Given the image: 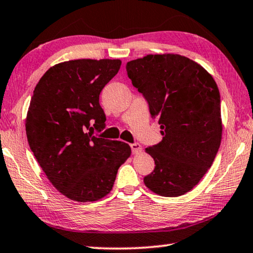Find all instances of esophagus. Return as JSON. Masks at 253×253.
Instances as JSON below:
<instances>
[{"label":"esophagus","instance_id":"esophagus-1","mask_svg":"<svg viewBox=\"0 0 253 253\" xmlns=\"http://www.w3.org/2000/svg\"><path fill=\"white\" fill-rule=\"evenodd\" d=\"M130 148H131V152H133V154H138L142 152V146L139 143L130 144Z\"/></svg>","mask_w":253,"mask_h":253}]
</instances>
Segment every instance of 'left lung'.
<instances>
[{
	"label": "left lung",
	"mask_w": 253,
	"mask_h": 253,
	"mask_svg": "<svg viewBox=\"0 0 253 253\" xmlns=\"http://www.w3.org/2000/svg\"><path fill=\"white\" fill-rule=\"evenodd\" d=\"M126 71L162 129V141L145 148L155 168L144 183L164 197L186 194L211 167L222 139L220 97L213 76L174 54L134 59Z\"/></svg>",
	"instance_id": "left-lung-1"
}]
</instances>
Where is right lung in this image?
Returning <instances> with one entry per match:
<instances>
[{
  "instance_id": "add662e5",
  "label": "right lung",
  "mask_w": 253,
  "mask_h": 253,
  "mask_svg": "<svg viewBox=\"0 0 253 253\" xmlns=\"http://www.w3.org/2000/svg\"><path fill=\"white\" fill-rule=\"evenodd\" d=\"M120 65L119 59L56 64L31 98L26 119L30 150L56 189L75 202L109 194L119 167L130 155L127 143L93 135L106 127L100 92Z\"/></svg>"
}]
</instances>
